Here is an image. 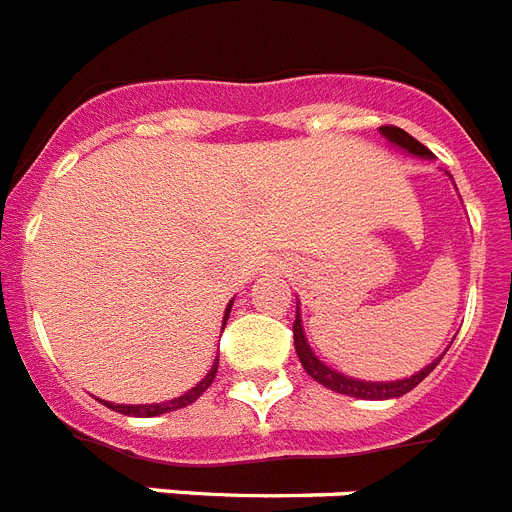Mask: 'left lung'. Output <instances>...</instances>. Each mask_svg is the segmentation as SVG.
<instances>
[{
    "label": "left lung",
    "instance_id": "left-lung-1",
    "mask_svg": "<svg viewBox=\"0 0 512 512\" xmlns=\"http://www.w3.org/2000/svg\"><path fill=\"white\" fill-rule=\"evenodd\" d=\"M382 133L387 135L392 143H398V146H403L405 151H411V154L426 156V159H429V156H434L432 151L426 149L424 143L416 141V138H413L411 133H405L403 128H395V125H384ZM293 337H295V353H298V358H301L303 369H306L308 377L316 379L319 384H324L327 390L340 392V395H350V398H363V400L400 398V395H405V392H411L416 384L424 382V379L434 371V366L439 363V361L429 363L426 369H421L418 374H413L411 379H400V382H361V379H350V377H345V374H337V371H332L329 366H324V363L319 361L314 353H311L306 337H303L301 314H298V311H295Z\"/></svg>",
    "mask_w": 512,
    "mask_h": 512
}]
</instances>
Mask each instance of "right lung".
I'll list each match as a JSON object with an SVG mask.
<instances>
[{"instance_id": "add662e5", "label": "right lung", "mask_w": 512, "mask_h": 512, "mask_svg": "<svg viewBox=\"0 0 512 512\" xmlns=\"http://www.w3.org/2000/svg\"><path fill=\"white\" fill-rule=\"evenodd\" d=\"M230 308H232V303H230V306H227V311H225V324H227V319H230ZM217 363H219V358H217ZM217 363L211 366L209 374H206V377L201 379V382H198L196 387H193V390H188V392H185V395H180V398L170 400V403H156V405H114V403H104V405H107V408H112V411H117V413H125V416H141V418L162 416V413L177 411V408H185V405L196 403V400L201 398V395H204L206 390H209V384L214 382V377H217Z\"/></svg>"}]
</instances>
